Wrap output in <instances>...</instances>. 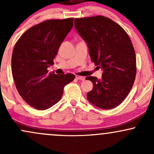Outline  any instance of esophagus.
Wrapping results in <instances>:
<instances>
[{
  "instance_id": "1",
  "label": "esophagus",
  "mask_w": 154,
  "mask_h": 154,
  "mask_svg": "<svg viewBox=\"0 0 154 154\" xmlns=\"http://www.w3.org/2000/svg\"><path fill=\"white\" fill-rule=\"evenodd\" d=\"M76 78H77V79H79V80H82V81H83V80H85V77H82V76H76Z\"/></svg>"
}]
</instances>
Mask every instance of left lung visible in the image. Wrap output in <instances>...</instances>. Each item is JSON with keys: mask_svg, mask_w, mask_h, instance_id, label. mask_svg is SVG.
<instances>
[{"mask_svg": "<svg viewBox=\"0 0 154 154\" xmlns=\"http://www.w3.org/2000/svg\"><path fill=\"white\" fill-rule=\"evenodd\" d=\"M77 32L88 44L91 61L103 70L100 79L88 76L93 88L88 100L102 109L119 106L131 91L136 56L130 37L121 26L103 16L75 19Z\"/></svg>", "mask_w": 154, "mask_h": 154, "instance_id": "1", "label": "left lung"}]
</instances>
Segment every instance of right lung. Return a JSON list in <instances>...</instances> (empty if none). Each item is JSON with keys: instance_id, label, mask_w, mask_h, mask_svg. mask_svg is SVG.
Masks as SVG:
<instances>
[{"instance_id": "add662e5", "label": "right lung", "mask_w": 154, "mask_h": 154, "mask_svg": "<svg viewBox=\"0 0 154 154\" xmlns=\"http://www.w3.org/2000/svg\"><path fill=\"white\" fill-rule=\"evenodd\" d=\"M74 18L51 19L32 26L14 48L11 71L19 95L29 106L45 110L61 100L65 85L75 78L72 74L48 73V67L73 26Z\"/></svg>"}]
</instances>
